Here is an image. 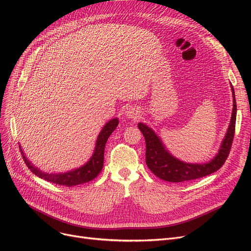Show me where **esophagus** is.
<instances>
[{
    "mask_svg": "<svg viewBox=\"0 0 251 251\" xmlns=\"http://www.w3.org/2000/svg\"><path fill=\"white\" fill-rule=\"evenodd\" d=\"M126 117L128 119H133V120H135V119H137L139 117V113H138L137 109H135V108H129L126 111Z\"/></svg>",
    "mask_w": 251,
    "mask_h": 251,
    "instance_id": "obj_1",
    "label": "esophagus"
}]
</instances>
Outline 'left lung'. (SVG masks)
I'll return each instance as SVG.
<instances>
[{"instance_id": "obj_1", "label": "left lung", "mask_w": 251, "mask_h": 251, "mask_svg": "<svg viewBox=\"0 0 251 251\" xmlns=\"http://www.w3.org/2000/svg\"><path fill=\"white\" fill-rule=\"evenodd\" d=\"M231 89L233 95V111L230 125L218 154L208 163L188 164L176 159L166 150L161 138L154 133L151 128L143 123H138L137 127L146 139V163L156 177L168 182L189 181L212 174L224 165L231 151L237 114L235 92L232 85Z\"/></svg>"}]
</instances>
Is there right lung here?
Listing matches in <instances>:
<instances>
[{"label":"right lung","instance_id":"obj_1","mask_svg":"<svg viewBox=\"0 0 251 251\" xmlns=\"http://www.w3.org/2000/svg\"><path fill=\"white\" fill-rule=\"evenodd\" d=\"M118 124H119L118 118L112 119V120H110L107 124H105L98 136L96 149H95L94 154H92L90 157V160L82 167L75 169L73 171H69L67 173L49 174V173L42 172L41 170L34 167L27 160V157L24 155L21 150V147L19 146L20 151L26 166H27L31 172L35 174L37 177L50 181L54 184H59V185H63V186H68V187L76 186V185H79V184H83L91 181L100 174L103 166V154H104L105 143H107V140L110 137V135L113 133V131L117 128Z\"/></svg>","mask_w":251,"mask_h":251}]
</instances>
